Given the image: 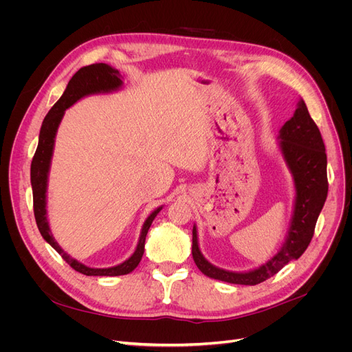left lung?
I'll return each mask as SVG.
<instances>
[{
  "label": "left lung",
  "mask_w": 352,
  "mask_h": 352,
  "mask_svg": "<svg viewBox=\"0 0 352 352\" xmlns=\"http://www.w3.org/2000/svg\"><path fill=\"white\" fill-rule=\"evenodd\" d=\"M278 145L294 179L295 199L285 243L265 264L247 272H232L207 261L198 245L197 227H192V258L198 270L230 284L256 285L278 272L292 260H298L309 245L318 215L328 194L325 145L317 124L301 98L294 116L283 125Z\"/></svg>",
  "instance_id": "left-lung-1"
}]
</instances>
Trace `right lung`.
<instances>
[{
	"mask_svg": "<svg viewBox=\"0 0 352 352\" xmlns=\"http://www.w3.org/2000/svg\"><path fill=\"white\" fill-rule=\"evenodd\" d=\"M118 69L113 68L108 64H92L80 68L74 77L69 80L64 94L61 98L54 104V107L48 111L45 116L41 129H40V138L38 146L34 154L31 162V187H32V198H34V215L36 221V227H38L43 238L45 241L57 251L65 263H68L74 270L84 274V275H94V276H117L125 275L133 272L142 258L144 245H145V236L148 230H150L154 218L162 210V206L154 210L150 215L146 217L145 223L141 228L140 239L134 254L125 260L124 263L109 267V268H91L84 265L82 263L77 261L67 254L58 243L55 241L52 232L50 230V224L47 219V187H48V174L50 166L54 153V144L55 135H57L60 122L65 114V109L71 105L76 104L84 97L94 96V94H108V92H114L122 88V80Z\"/></svg>",
	"mask_w": 352,
	"mask_h": 352,
	"instance_id": "add662e5",
	"label": "right lung"
}]
</instances>
